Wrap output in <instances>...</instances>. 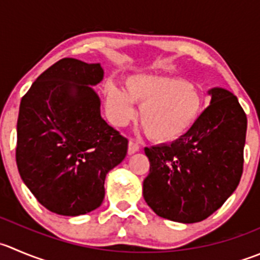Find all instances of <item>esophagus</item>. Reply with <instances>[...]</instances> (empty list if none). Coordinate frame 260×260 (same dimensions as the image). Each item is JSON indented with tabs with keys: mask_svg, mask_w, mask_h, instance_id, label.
<instances>
[{
	"mask_svg": "<svg viewBox=\"0 0 260 260\" xmlns=\"http://www.w3.org/2000/svg\"><path fill=\"white\" fill-rule=\"evenodd\" d=\"M140 145H138V142L136 140H133V138H131L129 140V143H128V153L129 155H132V153L137 152V151H140Z\"/></svg>",
	"mask_w": 260,
	"mask_h": 260,
	"instance_id": "obj_1",
	"label": "esophagus"
}]
</instances>
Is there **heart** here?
<instances>
[{"mask_svg":"<svg viewBox=\"0 0 260 260\" xmlns=\"http://www.w3.org/2000/svg\"><path fill=\"white\" fill-rule=\"evenodd\" d=\"M125 88L113 82L105 86L110 119L117 125L124 124L135 114L133 103H137L141 125L157 142H171L185 135L202 112L201 92L180 77L131 75Z\"/></svg>","mask_w":260,"mask_h":260,"instance_id":"heart-1","label":"heart"}]
</instances>
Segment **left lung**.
<instances>
[{"label": "left lung", "mask_w": 260, "mask_h": 260, "mask_svg": "<svg viewBox=\"0 0 260 260\" xmlns=\"http://www.w3.org/2000/svg\"><path fill=\"white\" fill-rule=\"evenodd\" d=\"M210 107L190 129L171 142L145 147L150 173L143 198L162 218L206 220L239 185L244 165L246 114L233 92L210 90Z\"/></svg>", "instance_id": "obj_1"}]
</instances>
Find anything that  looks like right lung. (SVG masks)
Returning <instances> with one entry per match:
<instances>
[{"label": "right lung", "mask_w": 260, "mask_h": 260, "mask_svg": "<svg viewBox=\"0 0 260 260\" xmlns=\"http://www.w3.org/2000/svg\"><path fill=\"white\" fill-rule=\"evenodd\" d=\"M103 77L100 63L63 58L35 80L20 103L17 169L38 202L57 215L100 207L105 176L127 155V138L100 115L91 86Z\"/></svg>", "instance_id": "add662e5"}]
</instances>
